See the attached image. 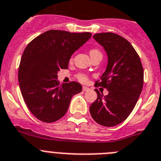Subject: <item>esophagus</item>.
I'll return each instance as SVG.
<instances>
[{"label":"esophagus","instance_id":"34e87169","mask_svg":"<svg viewBox=\"0 0 161 161\" xmlns=\"http://www.w3.org/2000/svg\"><path fill=\"white\" fill-rule=\"evenodd\" d=\"M89 90V88L87 87H85V86H83V92H87Z\"/></svg>","mask_w":161,"mask_h":161}]
</instances>
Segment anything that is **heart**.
Segmentation results:
<instances>
[{"instance_id": "1", "label": "heart", "mask_w": 161, "mask_h": 161, "mask_svg": "<svg viewBox=\"0 0 161 161\" xmlns=\"http://www.w3.org/2000/svg\"><path fill=\"white\" fill-rule=\"evenodd\" d=\"M98 52H100V51H98V50H96V49H92V50H91V51H90V54L98 53ZM100 53H101V52H100ZM78 78H79L81 81H83V82L87 80V77L85 76V75H83V74H80V75L78 76Z\"/></svg>"}]
</instances>
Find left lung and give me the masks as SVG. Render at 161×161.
Listing matches in <instances>:
<instances>
[{"label": "left lung", "mask_w": 161, "mask_h": 161, "mask_svg": "<svg viewBox=\"0 0 161 161\" xmlns=\"http://www.w3.org/2000/svg\"><path fill=\"white\" fill-rule=\"evenodd\" d=\"M107 55V65L97 86L107 89L103 96L96 89L97 98L90 114L97 124L106 127L119 124L136 106L143 87V69L138 55L128 40L113 32L93 36Z\"/></svg>", "instance_id": "1"}]
</instances>
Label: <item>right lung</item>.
Here are the masks:
<instances>
[{
    "label": "right lung",
    "mask_w": 161,
    "mask_h": 161,
    "mask_svg": "<svg viewBox=\"0 0 161 161\" xmlns=\"http://www.w3.org/2000/svg\"><path fill=\"white\" fill-rule=\"evenodd\" d=\"M91 37L90 32L49 30L26 47L20 60L19 83L27 106L39 120L60 119L72 97L82 92V85L77 82L60 84L57 74L68 69L73 54Z\"/></svg>",
    "instance_id": "1"
}]
</instances>
